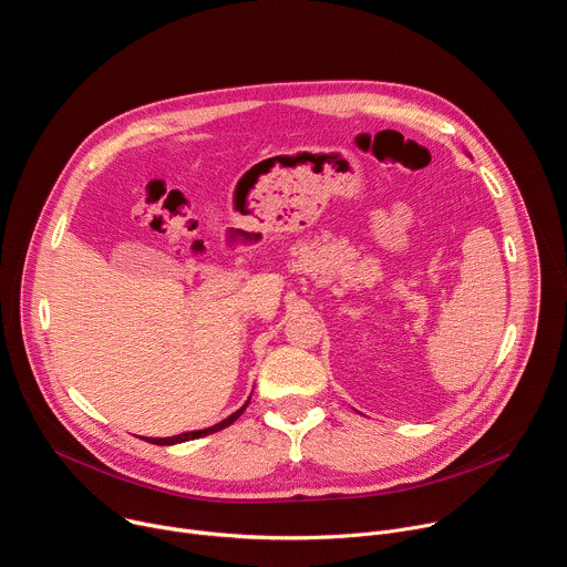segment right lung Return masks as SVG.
Segmentation results:
<instances>
[{"instance_id": "obj_1", "label": "right lung", "mask_w": 567, "mask_h": 567, "mask_svg": "<svg viewBox=\"0 0 567 567\" xmlns=\"http://www.w3.org/2000/svg\"><path fill=\"white\" fill-rule=\"evenodd\" d=\"M249 406V401L245 403V406H241L239 411H235L230 417H226V420H221L219 424H215V426H210V429H204V431H190V433H182V435H173V437H145L147 442H152V444H158V446H171V444H179V442H188V440H197V437H206V435H210V433H217V431H221V429H226V426H230L241 413H245V409Z\"/></svg>"}]
</instances>
